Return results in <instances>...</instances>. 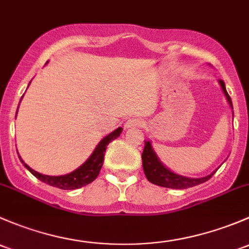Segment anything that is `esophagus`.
<instances>
[{
	"instance_id": "obj_1",
	"label": "esophagus",
	"mask_w": 249,
	"mask_h": 249,
	"mask_svg": "<svg viewBox=\"0 0 249 249\" xmlns=\"http://www.w3.org/2000/svg\"><path fill=\"white\" fill-rule=\"evenodd\" d=\"M143 124L140 119H137V117H132V119H128L127 122L124 124V128L128 129V128H132V127H140Z\"/></svg>"
}]
</instances>
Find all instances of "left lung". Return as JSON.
Segmentation results:
<instances>
[{"label": "left lung", "mask_w": 249, "mask_h": 249, "mask_svg": "<svg viewBox=\"0 0 249 249\" xmlns=\"http://www.w3.org/2000/svg\"><path fill=\"white\" fill-rule=\"evenodd\" d=\"M219 85L222 86L223 92L225 94V98H227L228 103H229L230 107L232 109V103L231 98L228 94L227 89H225V84L223 80H219ZM232 116H234V112H232ZM142 168L143 173H145L147 180L153 184H157V186L165 187V188H173V189H186L189 187L198 186V184L204 183L207 180L212 178L214 173L217 171V169L214 171H212L210 175L204 176V178H187V176L178 175V174L174 173L170 169L166 168L164 164L160 162V160L158 158L157 153L155 152L152 147V143L150 140L145 142V147L142 151Z\"/></svg>", "instance_id": "8db88e82"}]
</instances>
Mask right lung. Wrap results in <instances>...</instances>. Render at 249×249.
<instances>
[{"label": "right lung", "instance_id": "add662e5", "mask_svg": "<svg viewBox=\"0 0 249 249\" xmlns=\"http://www.w3.org/2000/svg\"><path fill=\"white\" fill-rule=\"evenodd\" d=\"M121 132H122V128L119 127L117 129H115L114 132H111L110 134H107V137H104L103 139L99 142L98 145L96 146V148H94V151L92 152V155L87 158L86 162L81 164L78 169H75V170L71 171V173L66 174V175H61V176L43 175V174L37 173V171H35L33 169H31L19 156L20 162L24 164L25 168H26L32 175H35L38 180L44 182V183L49 184V186L56 187V188H60V189H68V191H71V189L81 188V187L86 186V184L91 183L92 181L96 180L99 171H101L102 165H103L107 146L109 145L112 140L119 138L120 134H121Z\"/></svg>", "mask_w": 249, "mask_h": 249}]
</instances>
